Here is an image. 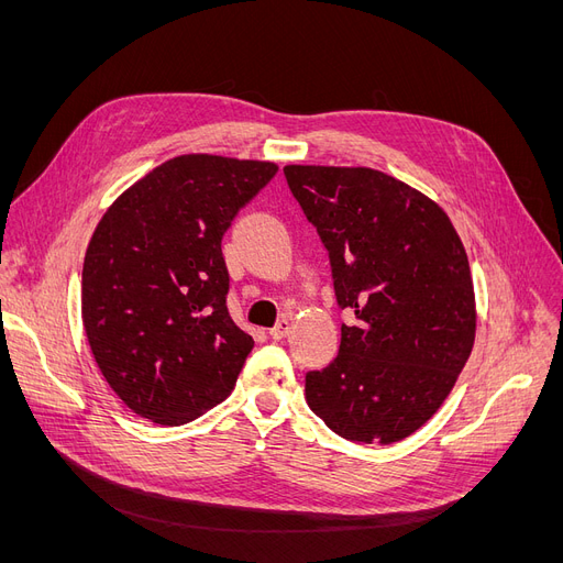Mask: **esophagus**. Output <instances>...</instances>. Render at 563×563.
Listing matches in <instances>:
<instances>
[{
	"instance_id": "1",
	"label": "esophagus",
	"mask_w": 563,
	"mask_h": 563,
	"mask_svg": "<svg viewBox=\"0 0 563 563\" xmlns=\"http://www.w3.org/2000/svg\"><path fill=\"white\" fill-rule=\"evenodd\" d=\"M289 327H291L289 319H278V323H276V327L269 331V335H272L274 340H283V338H287Z\"/></svg>"
}]
</instances>
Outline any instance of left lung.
Segmentation results:
<instances>
[{"label":"left lung","mask_w":563,"mask_h":563,"mask_svg":"<svg viewBox=\"0 0 563 563\" xmlns=\"http://www.w3.org/2000/svg\"><path fill=\"white\" fill-rule=\"evenodd\" d=\"M329 251L342 323L338 356L306 374V399L353 442H397L448 399L475 344V289L440 207L372 168L285 166Z\"/></svg>","instance_id":"obj_1"}]
</instances>
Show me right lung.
I'll return each mask as SVG.
<instances>
[{
	"label": "right lung",
	"instance_id": "right-lung-1",
	"mask_svg": "<svg viewBox=\"0 0 563 563\" xmlns=\"http://www.w3.org/2000/svg\"><path fill=\"white\" fill-rule=\"evenodd\" d=\"M278 173L272 162L183 155L118 198L84 257L81 317L113 393L180 427L234 388L253 338L228 312L221 242Z\"/></svg>",
	"mask_w": 563,
	"mask_h": 563
}]
</instances>
